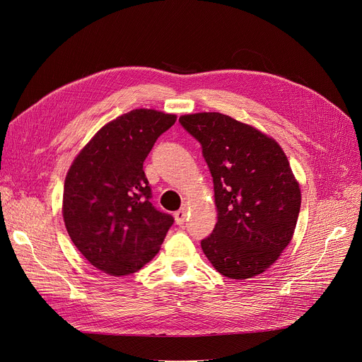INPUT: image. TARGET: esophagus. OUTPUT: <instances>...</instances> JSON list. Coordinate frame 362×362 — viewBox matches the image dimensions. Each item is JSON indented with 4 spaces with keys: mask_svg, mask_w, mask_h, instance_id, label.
Segmentation results:
<instances>
[{
    "mask_svg": "<svg viewBox=\"0 0 362 362\" xmlns=\"http://www.w3.org/2000/svg\"><path fill=\"white\" fill-rule=\"evenodd\" d=\"M185 218H186V208L183 206V208H180L179 211H176V213H175V220H176V224L182 226V224L185 223Z\"/></svg>",
    "mask_w": 362,
    "mask_h": 362,
    "instance_id": "obj_1",
    "label": "esophagus"
}]
</instances>
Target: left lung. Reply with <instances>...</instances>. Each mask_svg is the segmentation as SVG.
<instances>
[{
    "label": "left lung",
    "mask_w": 362,
    "mask_h": 362,
    "mask_svg": "<svg viewBox=\"0 0 362 362\" xmlns=\"http://www.w3.org/2000/svg\"><path fill=\"white\" fill-rule=\"evenodd\" d=\"M180 124L201 144L214 183L217 223L201 240L213 267L251 279L276 262L292 240L300 189L280 145L221 112L186 114Z\"/></svg>",
    "instance_id": "left-lung-1"
}]
</instances>
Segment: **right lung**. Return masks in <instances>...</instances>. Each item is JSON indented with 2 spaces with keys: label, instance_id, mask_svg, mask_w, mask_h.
<instances>
[{
  "label": "right lung",
  "instance_id": "right-lung-1",
  "mask_svg": "<svg viewBox=\"0 0 362 362\" xmlns=\"http://www.w3.org/2000/svg\"><path fill=\"white\" fill-rule=\"evenodd\" d=\"M175 114L132 110L101 127L70 165L63 218L79 252L110 276H127L157 255L173 224L151 204L144 161Z\"/></svg>",
  "mask_w": 362,
  "mask_h": 362
}]
</instances>
